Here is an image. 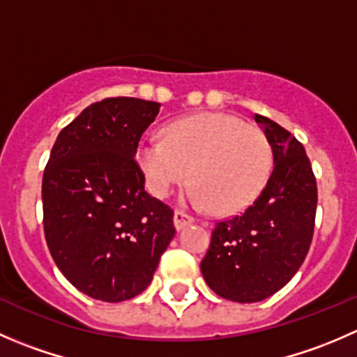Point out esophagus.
<instances>
[{"label":"esophagus","mask_w":357,"mask_h":357,"mask_svg":"<svg viewBox=\"0 0 357 357\" xmlns=\"http://www.w3.org/2000/svg\"><path fill=\"white\" fill-rule=\"evenodd\" d=\"M190 222H193L192 215L186 214L185 211H179V208H176V212H174V226H176V229L185 228V226L190 225Z\"/></svg>","instance_id":"1"}]
</instances>
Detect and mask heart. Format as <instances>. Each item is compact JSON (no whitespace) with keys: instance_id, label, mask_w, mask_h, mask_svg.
<instances>
[{"instance_id":"obj_1","label":"heart","mask_w":357,"mask_h":357,"mask_svg":"<svg viewBox=\"0 0 357 357\" xmlns=\"http://www.w3.org/2000/svg\"><path fill=\"white\" fill-rule=\"evenodd\" d=\"M138 162L155 197L192 181L188 199L215 214L243 208L261 193L273 171L275 152L261 128L228 114H200L165 129L164 139H149Z\"/></svg>"}]
</instances>
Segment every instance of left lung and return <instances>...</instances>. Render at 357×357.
I'll use <instances>...</instances> for the list:
<instances>
[{
    "instance_id": "8db88e82",
    "label": "left lung",
    "mask_w": 357,
    "mask_h": 357,
    "mask_svg": "<svg viewBox=\"0 0 357 357\" xmlns=\"http://www.w3.org/2000/svg\"><path fill=\"white\" fill-rule=\"evenodd\" d=\"M275 167L257 199L240 214L218 221L202 259L205 283L219 297L259 302L287 285L312 242L318 186L302 143L264 115Z\"/></svg>"
}]
</instances>
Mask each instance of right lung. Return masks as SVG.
I'll return each mask as SVG.
<instances>
[{"mask_svg":"<svg viewBox=\"0 0 357 357\" xmlns=\"http://www.w3.org/2000/svg\"><path fill=\"white\" fill-rule=\"evenodd\" d=\"M158 107L129 96L91 103L60 131L45 167L50 254L68 282L96 301L142 294L176 233L174 211L145 192L135 158Z\"/></svg>","mask_w":357,"mask_h":357,"instance_id":"right-lung-1","label":"right lung"}]
</instances>
